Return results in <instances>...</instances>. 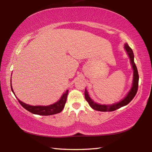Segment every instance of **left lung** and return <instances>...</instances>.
<instances>
[{"label":"left lung","mask_w":152,"mask_h":152,"mask_svg":"<svg viewBox=\"0 0 152 152\" xmlns=\"http://www.w3.org/2000/svg\"><path fill=\"white\" fill-rule=\"evenodd\" d=\"M125 48L126 51H127L129 57L130 58L132 66H133V69L134 70L133 87H132L131 89L130 90V91L129 92L127 95L122 100V101L112 105H102V104H99L97 103L94 102L91 99V98L89 97V96L88 95V92L86 89L85 90L86 100L88 101L89 106H91L93 109L96 110L97 111H101V112L114 111L115 110L120 108L121 107H122V106H124L125 105L128 104L133 99L134 96L136 95L138 91V80H139V76H138L137 66L134 62V54L133 52V50H132V49L129 47V46L127 43H126L125 44Z\"/></svg>","instance_id":"obj_1"}]
</instances>
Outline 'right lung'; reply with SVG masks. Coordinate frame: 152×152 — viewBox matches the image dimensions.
<instances>
[{
  "mask_svg": "<svg viewBox=\"0 0 152 152\" xmlns=\"http://www.w3.org/2000/svg\"><path fill=\"white\" fill-rule=\"evenodd\" d=\"M11 89L12 92L14 93L12 86ZM68 92H69V90H66V91L64 92V94L62 95V96H61L59 101H58L57 102L49 106H31L21 102L20 100L18 99V100L23 107L25 109H26L28 112L33 113V114L41 115H50L58 114V113H59L63 110V109L64 108V105H65V103L66 102Z\"/></svg>",
  "mask_w": 152,
  "mask_h": 152,
  "instance_id": "add662e5",
  "label": "right lung"
}]
</instances>
